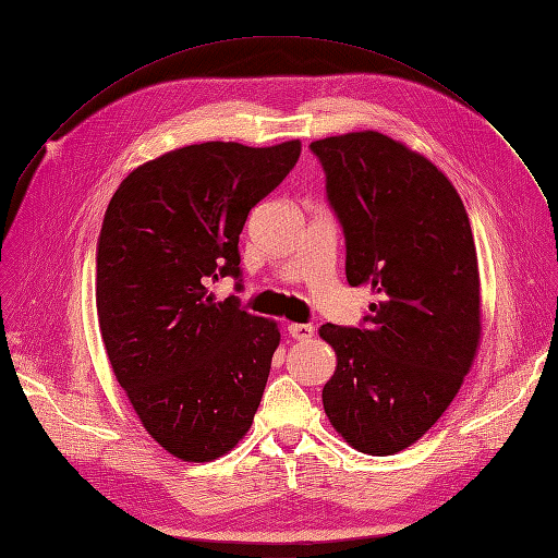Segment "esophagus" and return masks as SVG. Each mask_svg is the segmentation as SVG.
I'll list each match as a JSON object with an SVG mask.
<instances>
[{
    "instance_id": "obj_1",
    "label": "esophagus",
    "mask_w": 558,
    "mask_h": 558,
    "mask_svg": "<svg viewBox=\"0 0 558 558\" xmlns=\"http://www.w3.org/2000/svg\"><path fill=\"white\" fill-rule=\"evenodd\" d=\"M287 330L294 339H299V342H305V339H310L314 335V326H310V324H289Z\"/></svg>"
}]
</instances>
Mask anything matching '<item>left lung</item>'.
I'll list each match as a JSON object with an SVG mask.
<instances>
[{
	"instance_id": "1",
	"label": "left lung",
	"mask_w": 558,
	"mask_h": 558,
	"mask_svg": "<svg viewBox=\"0 0 558 558\" xmlns=\"http://www.w3.org/2000/svg\"><path fill=\"white\" fill-rule=\"evenodd\" d=\"M344 232L347 280L374 292L360 326L326 324L337 353L324 410L362 453L390 456L440 420L481 337L476 248L463 201L426 157L378 132L310 143Z\"/></svg>"
}]
</instances>
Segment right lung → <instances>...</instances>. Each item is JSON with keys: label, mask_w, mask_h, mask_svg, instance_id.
<instances>
[{"label": "right lung", "mask_w": 558, "mask_h": 558, "mask_svg": "<svg viewBox=\"0 0 558 558\" xmlns=\"http://www.w3.org/2000/svg\"><path fill=\"white\" fill-rule=\"evenodd\" d=\"M299 155V141L186 145L138 166L107 207L95 253L102 342L145 430L189 463L228 453L262 401L278 326L236 296L216 303L207 282H241L248 211Z\"/></svg>", "instance_id": "right-lung-1"}]
</instances>
